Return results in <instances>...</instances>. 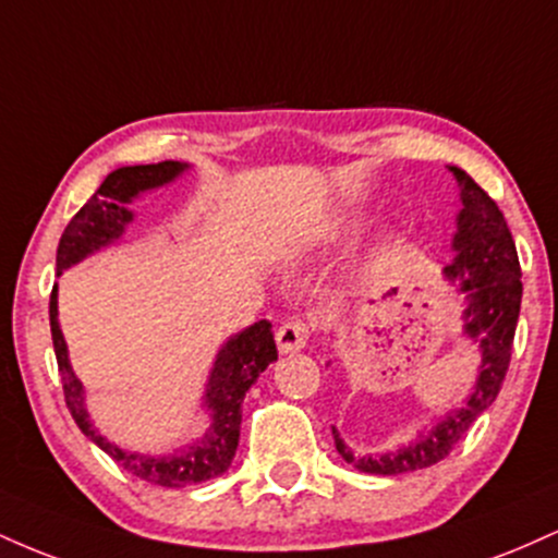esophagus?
<instances>
[{"mask_svg":"<svg viewBox=\"0 0 558 558\" xmlns=\"http://www.w3.org/2000/svg\"><path fill=\"white\" fill-rule=\"evenodd\" d=\"M310 341V325L301 317H291L280 325L278 332H275V343L283 354H291V351H301Z\"/></svg>","mask_w":558,"mask_h":558,"instance_id":"esophagus-1","label":"esophagus"}]
</instances>
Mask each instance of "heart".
<instances>
[{
  "label": "heart",
  "mask_w": 558,
  "mask_h": 558,
  "mask_svg": "<svg viewBox=\"0 0 558 558\" xmlns=\"http://www.w3.org/2000/svg\"><path fill=\"white\" fill-rule=\"evenodd\" d=\"M341 230H343V226H332V228L328 230V235L332 239V235H338V233H341Z\"/></svg>",
  "instance_id": "heart-1"
}]
</instances>
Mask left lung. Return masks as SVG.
Returning <instances> with one entry per match:
<instances>
[{"instance_id":"obj_1","label":"left lung","mask_w":558,"mask_h":558,"mask_svg":"<svg viewBox=\"0 0 558 558\" xmlns=\"http://www.w3.org/2000/svg\"><path fill=\"white\" fill-rule=\"evenodd\" d=\"M462 189V209L457 215V233L451 248L457 252L444 275L464 293V332L480 349V373L475 388L466 396L462 409H453L438 420L427 433H420L414 444L380 453V457H360L343 444L332 427L338 453L367 475H407L438 464L451 453V448L464 438L485 409L496 401L504 386L506 369L511 360L517 319L522 304V270L517 257L514 239L506 226L498 204L472 181L462 168H448Z\"/></svg>"}]
</instances>
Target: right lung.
<instances>
[{
    "mask_svg": "<svg viewBox=\"0 0 558 558\" xmlns=\"http://www.w3.org/2000/svg\"><path fill=\"white\" fill-rule=\"evenodd\" d=\"M189 170L185 162H165L157 165H133V168H118L105 178L99 191L88 198L78 209V215L68 222L62 233L60 246H57V275L68 267L78 265L88 254L110 246L125 233V226L133 220V213L128 204L144 191L159 189L175 181L178 175ZM49 325H52V341L57 367H60L62 390H65V403L73 414L75 425L88 440L123 466L125 472L136 475L146 483L162 485V488H183V485L202 483V480L217 477L228 470L235 457L241 435V403L246 390L257 383V377L265 373L267 364L278 360L275 349L272 325L267 319L248 325L246 330L230 336L217 351L213 373H209L207 390H204V407H207L213 425L202 438L185 448L168 453V457H151V453L125 451L107 440L88 420L86 393L83 383L75 377L68 360V343L62 338L60 319H57V286L52 288L49 299Z\"/></svg>",
    "mask_w": 558,
    "mask_h": 558,
    "instance_id": "add662e5",
    "label": "right lung"
}]
</instances>
